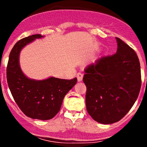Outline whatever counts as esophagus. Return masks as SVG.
I'll use <instances>...</instances> for the list:
<instances>
[{
	"instance_id": "esophagus-1",
	"label": "esophagus",
	"mask_w": 147,
	"mask_h": 147,
	"mask_svg": "<svg viewBox=\"0 0 147 147\" xmlns=\"http://www.w3.org/2000/svg\"><path fill=\"white\" fill-rule=\"evenodd\" d=\"M83 77L84 75L82 73H81V72H78V73L77 74V78L78 82H82V79H83Z\"/></svg>"
}]
</instances>
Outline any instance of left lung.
Segmentation results:
<instances>
[{
  "label": "left lung",
  "instance_id": "left-lung-1",
  "mask_svg": "<svg viewBox=\"0 0 147 147\" xmlns=\"http://www.w3.org/2000/svg\"><path fill=\"white\" fill-rule=\"evenodd\" d=\"M116 40V53L88 65L83 77L88 113L104 124L117 122L126 115L137 100L142 84L136 52L120 38Z\"/></svg>",
  "mask_w": 147,
  "mask_h": 147
}]
</instances>
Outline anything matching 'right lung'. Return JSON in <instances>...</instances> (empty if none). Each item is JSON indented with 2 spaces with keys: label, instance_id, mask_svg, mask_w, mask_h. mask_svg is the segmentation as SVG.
Wrapping results in <instances>:
<instances>
[{
  "label": "right lung",
  "instance_id": "add662e5",
  "mask_svg": "<svg viewBox=\"0 0 147 147\" xmlns=\"http://www.w3.org/2000/svg\"><path fill=\"white\" fill-rule=\"evenodd\" d=\"M41 34H34L19 40L11 50L7 66V80L13 98L25 115L32 119L48 120L59 111L65 95L75 85L77 79L50 77L44 80L28 78L19 65L20 52L23 47Z\"/></svg>",
  "mask_w": 147,
  "mask_h": 147
}]
</instances>
